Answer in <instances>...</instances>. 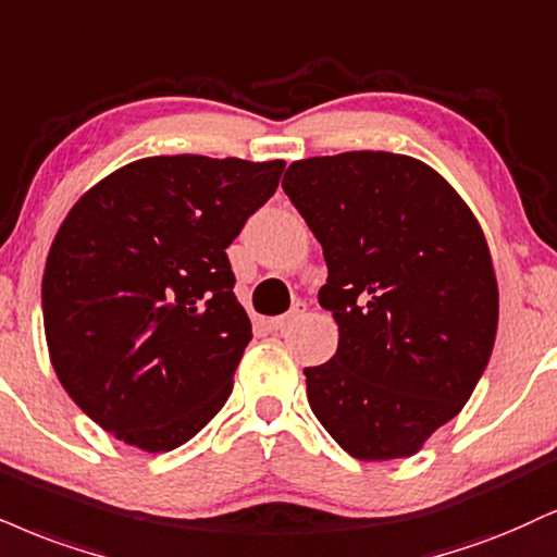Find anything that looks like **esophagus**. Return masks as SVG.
Listing matches in <instances>:
<instances>
[{"label":"esophagus","instance_id":"34e87169","mask_svg":"<svg viewBox=\"0 0 557 557\" xmlns=\"http://www.w3.org/2000/svg\"><path fill=\"white\" fill-rule=\"evenodd\" d=\"M304 311H306V304H300V300H298V304L293 306L290 311H287V313H283V317H274V319H270V330H274V332H277V330H285V326L290 324L293 319H298L300 313H304Z\"/></svg>","mask_w":557,"mask_h":557}]
</instances>
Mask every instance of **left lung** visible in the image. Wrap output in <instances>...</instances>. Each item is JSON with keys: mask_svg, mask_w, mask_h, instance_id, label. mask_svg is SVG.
<instances>
[{"mask_svg": "<svg viewBox=\"0 0 557 557\" xmlns=\"http://www.w3.org/2000/svg\"><path fill=\"white\" fill-rule=\"evenodd\" d=\"M283 189L324 249L332 360L308 405L355 459L412 457L491 360L498 285L482 227L431 165L394 152L296 160Z\"/></svg>", "mask_w": 557, "mask_h": 557, "instance_id": "1", "label": "left lung"}]
</instances>
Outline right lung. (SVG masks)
I'll return each instance as SVG.
<instances>
[{"mask_svg": "<svg viewBox=\"0 0 557 557\" xmlns=\"http://www.w3.org/2000/svg\"><path fill=\"white\" fill-rule=\"evenodd\" d=\"M283 160L160 156L72 207L44 272L53 371L87 418L171 451L233 392L251 321L225 249L277 189Z\"/></svg>", "mask_w": 557, "mask_h": 557, "instance_id": "right-lung-1", "label": "right lung"}]
</instances>
